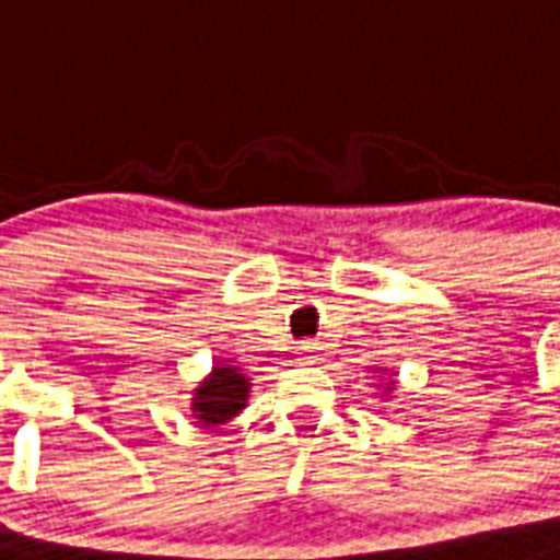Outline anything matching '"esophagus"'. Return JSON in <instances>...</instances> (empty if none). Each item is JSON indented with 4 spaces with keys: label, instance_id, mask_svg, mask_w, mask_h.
Returning a JSON list of instances; mask_svg holds the SVG:
<instances>
[{
    "label": "esophagus",
    "instance_id": "1",
    "mask_svg": "<svg viewBox=\"0 0 560 560\" xmlns=\"http://www.w3.org/2000/svg\"><path fill=\"white\" fill-rule=\"evenodd\" d=\"M322 349H325V346H322L319 340H304V342H301V354H304L307 361H319Z\"/></svg>",
    "mask_w": 560,
    "mask_h": 560
}]
</instances>
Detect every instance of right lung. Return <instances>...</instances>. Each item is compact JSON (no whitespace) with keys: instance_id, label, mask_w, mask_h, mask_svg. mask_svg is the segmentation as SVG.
Returning a JSON list of instances; mask_svg holds the SVG:
<instances>
[{"instance_id":"obj_1","label":"right lung","mask_w":560,"mask_h":560,"mask_svg":"<svg viewBox=\"0 0 560 560\" xmlns=\"http://www.w3.org/2000/svg\"><path fill=\"white\" fill-rule=\"evenodd\" d=\"M244 399H247L244 373L232 366H214V373L196 390L194 411L202 423H223L244 409Z\"/></svg>"}]
</instances>
